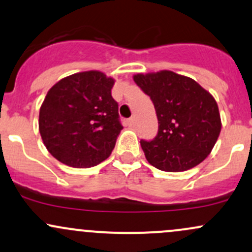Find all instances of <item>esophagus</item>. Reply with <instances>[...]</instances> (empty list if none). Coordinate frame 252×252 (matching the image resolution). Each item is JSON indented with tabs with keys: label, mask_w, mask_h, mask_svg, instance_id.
Returning a JSON list of instances; mask_svg holds the SVG:
<instances>
[{
	"label": "esophagus",
	"mask_w": 252,
	"mask_h": 252,
	"mask_svg": "<svg viewBox=\"0 0 252 252\" xmlns=\"http://www.w3.org/2000/svg\"><path fill=\"white\" fill-rule=\"evenodd\" d=\"M126 123H128L129 126H135V124H136V120H135V117H131L126 121Z\"/></svg>",
	"instance_id": "1"
}]
</instances>
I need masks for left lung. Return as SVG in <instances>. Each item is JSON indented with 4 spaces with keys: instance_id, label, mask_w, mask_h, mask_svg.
<instances>
[{
    "instance_id": "8db88e82",
    "label": "left lung",
    "mask_w": 252,
    "mask_h": 252,
    "mask_svg": "<svg viewBox=\"0 0 252 252\" xmlns=\"http://www.w3.org/2000/svg\"><path fill=\"white\" fill-rule=\"evenodd\" d=\"M134 81L152 99L159 123L153 140H141L149 164L166 172L201 164L221 130L219 107L211 93L170 70L136 74Z\"/></svg>"
}]
</instances>
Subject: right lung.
<instances>
[{"mask_svg":"<svg viewBox=\"0 0 252 252\" xmlns=\"http://www.w3.org/2000/svg\"><path fill=\"white\" fill-rule=\"evenodd\" d=\"M115 84L98 70L60 80L49 90L39 111V132L46 149L62 164L92 167L110 157L123 126Z\"/></svg>","mask_w":252,"mask_h":252,"instance_id":"obj_1","label":"right lung"}]
</instances>
